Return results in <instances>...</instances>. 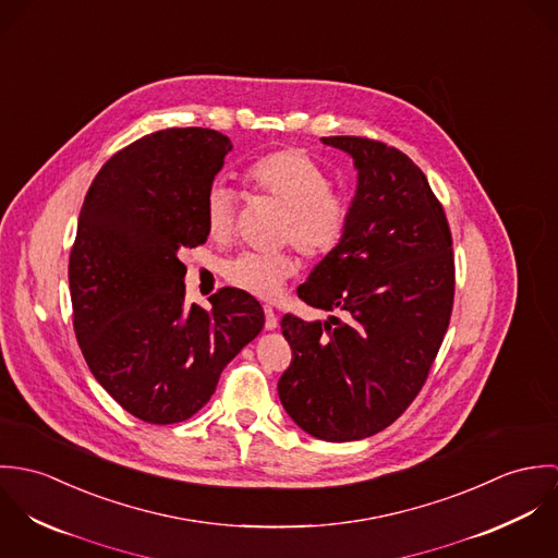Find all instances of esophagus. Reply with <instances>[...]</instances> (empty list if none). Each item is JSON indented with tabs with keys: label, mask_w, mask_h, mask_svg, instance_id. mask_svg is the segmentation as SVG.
Instances as JSON below:
<instances>
[{
	"label": "esophagus",
	"mask_w": 558,
	"mask_h": 558,
	"mask_svg": "<svg viewBox=\"0 0 558 558\" xmlns=\"http://www.w3.org/2000/svg\"><path fill=\"white\" fill-rule=\"evenodd\" d=\"M264 316H266V319H264V326H266V330H275L277 328V314H275V310L272 307H264Z\"/></svg>",
	"instance_id": "esophagus-1"
}]
</instances>
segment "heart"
Returning a JSON list of instances; mask_svg holds the SVG:
<instances>
[{
  "label": "heart",
  "instance_id": "heart-1",
  "mask_svg": "<svg viewBox=\"0 0 558 558\" xmlns=\"http://www.w3.org/2000/svg\"><path fill=\"white\" fill-rule=\"evenodd\" d=\"M244 189L281 206L277 239L292 242L305 257H328L345 236L350 210L345 199L330 189L328 173L301 148H281L251 162L242 173ZM236 199L230 189L215 184L206 193L204 219L208 236L228 242L234 232ZM299 262L290 251L240 253L223 275L242 292L272 301L296 272Z\"/></svg>",
  "mask_w": 558,
  "mask_h": 558
}]
</instances>
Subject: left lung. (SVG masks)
<instances>
[{
  "mask_svg": "<svg viewBox=\"0 0 558 558\" xmlns=\"http://www.w3.org/2000/svg\"><path fill=\"white\" fill-rule=\"evenodd\" d=\"M322 142L354 159L359 184L341 244L296 290L332 316H283L292 363L277 389L301 429L345 442L383 432L418 396L449 328L456 262L442 204L401 150Z\"/></svg>",
  "mask_w": 558,
  "mask_h": 558,
  "instance_id": "left-lung-1",
  "label": "left lung"
}]
</instances>
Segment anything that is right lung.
Here are the masks:
<instances>
[{
    "label": "right lung",
    "mask_w": 558,
    "mask_h": 558,
    "mask_svg": "<svg viewBox=\"0 0 558 558\" xmlns=\"http://www.w3.org/2000/svg\"><path fill=\"white\" fill-rule=\"evenodd\" d=\"M232 142L165 129L116 153L92 180L69 262L73 326L100 387L133 416L169 425L213 398L221 372L264 326L239 288L184 305L180 248L208 239L204 202Z\"/></svg>",
    "instance_id": "right-lung-1"
}]
</instances>
